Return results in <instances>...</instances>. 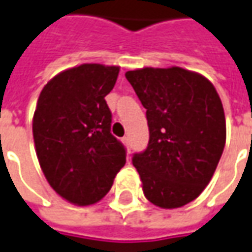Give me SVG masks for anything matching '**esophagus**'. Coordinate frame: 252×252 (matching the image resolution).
I'll return each mask as SVG.
<instances>
[{
    "mask_svg": "<svg viewBox=\"0 0 252 252\" xmlns=\"http://www.w3.org/2000/svg\"><path fill=\"white\" fill-rule=\"evenodd\" d=\"M121 140H123V144H124L126 149L129 150V149H131V142H129V138H128V136H124Z\"/></svg>",
    "mask_w": 252,
    "mask_h": 252,
    "instance_id": "obj_1",
    "label": "esophagus"
}]
</instances>
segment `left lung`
Instances as JSON below:
<instances>
[{"label": "left lung", "mask_w": 252, "mask_h": 252, "mask_svg": "<svg viewBox=\"0 0 252 252\" xmlns=\"http://www.w3.org/2000/svg\"><path fill=\"white\" fill-rule=\"evenodd\" d=\"M146 112L150 140L135 154L144 196L177 209L210 183L226 139L222 102L213 83L180 66H144L126 73Z\"/></svg>", "instance_id": "left-lung-1"}]
</instances>
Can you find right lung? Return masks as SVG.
I'll return each instance as SVG.
<instances>
[{"label": "right lung", "mask_w": 252, "mask_h": 252, "mask_svg": "<svg viewBox=\"0 0 252 252\" xmlns=\"http://www.w3.org/2000/svg\"><path fill=\"white\" fill-rule=\"evenodd\" d=\"M120 66L82 64L60 72L40 91L32 135L40 169L63 199L94 205L126 165V149L110 133L105 96Z\"/></svg>", "instance_id": "1"}]
</instances>
